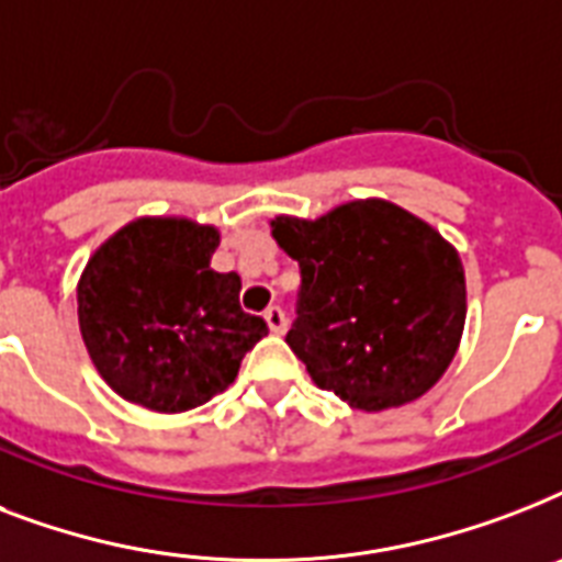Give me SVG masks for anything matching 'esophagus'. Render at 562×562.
<instances>
[{
	"label": "esophagus",
	"mask_w": 562,
	"mask_h": 562,
	"mask_svg": "<svg viewBox=\"0 0 562 562\" xmlns=\"http://www.w3.org/2000/svg\"><path fill=\"white\" fill-rule=\"evenodd\" d=\"M265 321H268V329H271L273 335H282L289 329V317H285V312H282L280 306L268 308V312H265Z\"/></svg>",
	"instance_id": "obj_1"
}]
</instances>
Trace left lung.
I'll use <instances>...</instances> for the list:
<instances>
[{"label":"left lung","mask_w":562,"mask_h":562,"mask_svg":"<svg viewBox=\"0 0 562 562\" xmlns=\"http://www.w3.org/2000/svg\"><path fill=\"white\" fill-rule=\"evenodd\" d=\"M271 236L300 262L285 344L321 391L375 414L440 382L461 347L467 280L458 250L428 221L364 198L315 221L277 215Z\"/></svg>","instance_id":"obj_1"}]
</instances>
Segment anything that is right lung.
<instances>
[{
	"instance_id": "right-lung-1",
	"label": "right lung",
	"mask_w": 562,
	"mask_h": 562,
	"mask_svg": "<svg viewBox=\"0 0 562 562\" xmlns=\"http://www.w3.org/2000/svg\"><path fill=\"white\" fill-rule=\"evenodd\" d=\"M218 227L143 215L116 229L78 280V326L99 375L157 414H180L236 382L268 335L241 312L238 273L212 271Z\"/></svg>"
}]
</instances>
